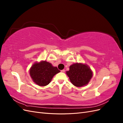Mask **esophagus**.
I'll return each instance as SVG.
<instances>
[{
	"mask_svg": "<svg viewBox=\"0 0 123 123\" xmlns=\"http://www.w3.org/2000/svg\"><path fill=\"white\" fill-rule=\"evenodd\" d=\"M61 72H62V73H64L65 72V70H62L61 71Z\"/></svg>",
	"mask_w": 123,
	"mask_h": 123,
	"instance_id": "1",
	"label": "esophagus"
}]
</instances>
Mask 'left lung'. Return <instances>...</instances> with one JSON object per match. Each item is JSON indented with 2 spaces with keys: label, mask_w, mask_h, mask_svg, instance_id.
<instances>
[{
  "label": "left lung",
  "mask_w": 123,
  "mask_h": 123,
  "mask_svg": "<svg viewBox=\"0 0 123 123\" xmlns=\"http://www.w3.org/2000/svg\"><path fill=\"white\" fill-rule=\"evenodd\" d=\"M71 83L76 87H80L88 84L93 74L90 67L86 64L76 63L70 66L66 72Z\"/></svg>",
  "instance_id": "8db88e82"
}]
</instances>
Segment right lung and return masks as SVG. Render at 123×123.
I'll return each instance as SVG.
<instances>
[{
  "instance_id": "right-lung-1",
  "label": "right lung",
  "mask_w": 123,
  "mask_h": 123,
  "mask_svg": "<svg viewBox=\"0 0 123 123\" xmlns=\"http://www.w3.org/2000/svg\"><path fill=\"white\" fill-rule=\"evenodd\" d=\"M60 72L56 67H53L51 63L46 61L35 62L30 69L33 81L40 86H45L49 84L53 77Z\"/></svg>"
}]
</instances>
